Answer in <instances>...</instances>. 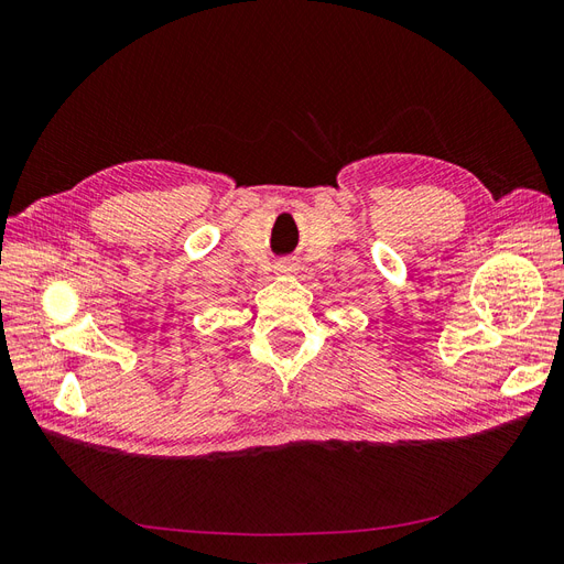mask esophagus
Returning a JSON list of instances; mask_svg holds the SVG:
<instances>
[{
  "instance_id": "34e87169",
  "label": "esophagus",
  "mask_w": 564,
  "mask_h": 564,
  "mask_svg": "<svg viewBox=\"0 0 564 564\" xmlns=\"http://www.w3.org/2000/svg\"><path fill=\"white\" fill-rule=\"evenodd\" d=\"M299 270V265L292 261V259H282L275 263V272L278 275H294V272Z\"/></svg>"
}]
</instances>
